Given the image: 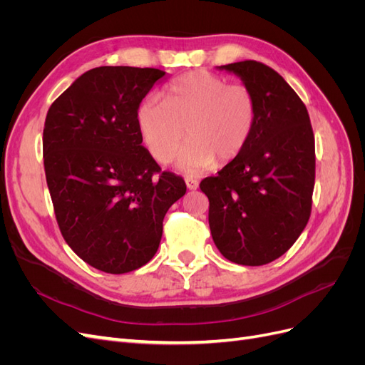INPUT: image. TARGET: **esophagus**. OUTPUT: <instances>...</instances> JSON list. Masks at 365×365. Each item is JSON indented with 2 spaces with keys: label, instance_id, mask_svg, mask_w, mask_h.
Instances as JSON below:
<instances>
[{
  "label": "esophagus",
  "instance_id": "1",
  "mask_svg": "<svg viewBox=\"0 0 365 365\" xmlns=\"http://www.w3.org/2000/svg\"><path fill=\"white\" fill-rule=\"evenodd\" d=\"M185 185H187V189H189V190H196L197 185H200V182H197L193 178H185Z\"/></svg>",
  "mask_w": 365,
  "mask_h": 365
}]
</instances>
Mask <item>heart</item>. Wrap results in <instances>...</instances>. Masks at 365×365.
<instances>
[{"mask_svg":"<svg viewBox=\"0 0 365 365\" xmlns=\"http://www.w3.org/2000/svg\"><path fill=\"white\" fill-rule=\"evenodd\" d=\"M256 120V98L248 86L228 85L204 70L178 77L165 90L164 102L148 97L137 111L140 135L157 161L170 163L185 137L192 140L176 164L187 175L212 168L215 161H235L247 148Z\"/></svg>","mask_w":365,"mask_h":365,"instance_id":"heart-1","label":"heart"}]
</instances>
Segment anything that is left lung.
<instances>
[{
	"label": "left lung",
	"mask_w": 365,
	"mask_h": 365,
	"mask_svg": "<svg viewBox=\"0 0 365 365\" xmlns=\"http://www.w3.org/2000/svg\"><path fill=\"white\" fill-rule=\"evenodd\" d=\"M217 68L250 88L257 120L244 152L200 187L220 254L260 267L283 256L311 216L315 138L304 103L277 71L256 61Z\"/></svg>",
	"instance_id": "8db88e82"
}]
</instances>
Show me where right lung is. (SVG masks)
<instances>
[{"mask_svg": "<svg viewBox=\"0 0 365 365\" xmlns=\"http://www.w3.org/2000/svg\"><path fill=\"white\" fill-rule=\"evenodd\" d=\"M157 68L97 67L50 106L43 126V169L61 233L93 268L125 274L160 247L163 219L185 182L161 172L141 145L137 111Z\"/></svg>", "mask_w": 365, "mask_h": 365, "instance_id": "1", "label": "right lung"}]
</instances>
